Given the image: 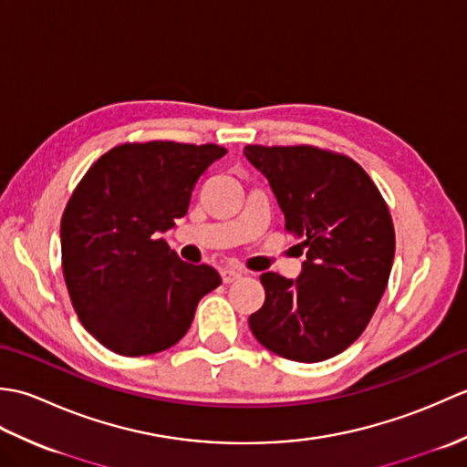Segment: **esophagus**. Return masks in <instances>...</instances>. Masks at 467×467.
Masks as SVG:
<instances>
[{
	"label": "esophagus",
	"instance_id": "obj_1",
	"mask_svg": "<svg viewBox=\"0 0 467 467\" xmlns=\"http://www.w3.org/2000/svg\"><path fill=\"white\" fill-rule=\"evenodd\" d=\"M241 276H243V273H241V271L224 269V271H223V283H224V285H231V283H234V281H239Z\"/></svg>",
	"mask_w": 467,
	"mask_h": 467
}]
</instances>
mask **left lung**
Masks as SVG:
<instances>
[{"label":"left lung","mask_w":467,"mask_h":467,"mask_svg":"<svg viewBox=\"0 0 467 467\" xmlns=\"http://www.w3.org/2000/svg\"><path fill=\"white\" fill-rule=\"evenodd\" d=\"M271 184L285 228L305 251L296 279L263 273L265 303L249 317L266 349L317 363L345 351L389 281L395 231L381 192L351 158L315 146H244Z\"/></svg>","instance_id":"8db88e82"}]
</instances>
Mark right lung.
<instances>
[{
    "label": "right lung",
    "instance_id": "obj_1",
    "mask_svg": "<svg viewBox=\"0 0 467 467\" xmlns=\"http://www.w3.org/2000/svg\"><path fill=\"white\" fill-rule=\"evenodd\" d=\"M224 154L216 144H120L69 196L59 226L64 279L78 319L106 349H168L223 283L213 266L181 261L156 236L186 214L196 181Z\"/></svg>",
    "mask_w": 467,
    "mask_h": 467
}]
</instances>
